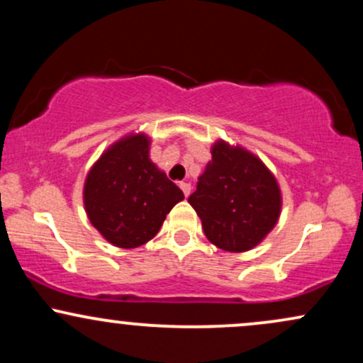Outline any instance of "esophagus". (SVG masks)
I'll return each instance as SVG.
<instances>
[{
  "mask_svg": "<svg viewBox=\"0 0 363 363\" xmlns=\"http://www.w3.org/2000/svg\"><path fill=\"white\" fill-rule=\"evenodd\" d=\"M179 187H181L182 193H184L186 198L191 194V184H189V182H181V184H179Z\"/></svg>",
  "mask_w": 363,
  "mask_h": 363,
  "instance_id": "34e87169",
  "label": "esophagus"
}]
</instances>
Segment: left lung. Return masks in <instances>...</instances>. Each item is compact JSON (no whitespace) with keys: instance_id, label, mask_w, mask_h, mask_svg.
I'll return each instance as SVG.
<instances>
[{"instance_id":"1","label":"left lung","mask_w":363,"mask_h":363,"mask_svg":"<svg viewBox=\"0 0 363 363\" xmlns=\"http://www.w3.org/2000/svg\"><path fill=\"white\" fill-rule=\"evenodd\" d=\"M187 201L201 218L208 240L228 252H244L259 244L281 210L273 174L252 153L225 141L211 148V162Z\"/></svg>"}]
</instances>
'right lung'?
I'll use <instances>...</instances> for the list:
<instances>
[{
  "label": "right lung",
  "instance_id": "obj_1",
  "mask_svg": "<svg viewBox=\"0 0 363 363\" xmlns=\"http://www.w3.org/2000/svg\"><path fill=\"white\" fill-rule=\"evenodd\" d=\"M148 147L145 135L118 141L99 158L85 181L83 201L91 225L123 249L153 239L174 205L184 199L182 191L150 160Z\"/></svg>",
  "mask_w": 363,
  "mask_h": 363
}]
</instances>
